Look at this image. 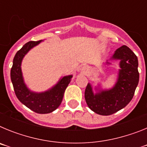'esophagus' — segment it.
<instances>
[{"instance_id":"1","label":"esophagus","mask_w":147,"mask_h":147,"mask_svg":"<svg viewBox=\"0 0 147 147\" xmlns=\"http://www.w3.org/2000/svg\"><path fill=\"white\" fill-rule=\"evenodd\" d=\"M87 71H88V68H87L86 66H82V67H81V71L83 74H86Z\"/></svg>"}]
</instances>
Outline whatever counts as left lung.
<instances>
[{
  "label": "left lung",
  "mask_w": 147,
  "mask_h": 147,
  "mask_svg": "<svg viewBox=\"0 0 147 147\" xmlns=\"http://www.w3.org/2000/svg\"><path fill=\"white\" fill-rule=\"evenodd\" d=\"M110 60H119L117 80L113 88L102 89L100 85L93 93L92 85L88 83L85 92V98L89 108L102 115H112L125 107L134 96L139 81L138 71V61L136 54L129 48L123 45L114 52ZM106 65H111L107 61Z\"/></svg>",
  "instance_id": "obj_1"
}]
</instances>
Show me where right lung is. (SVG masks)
Returning a JSON list of instances; mask_svg holds the SVG:
<instances>
[{
    "label": "right lung",
    "mask_w": 147,
    "mask_h": 147,
    "mask_svg": "<svg viewBox=\"0 0 147 147\" xmlns=\"http://www.w3.org/2000/svg\"><path fill=\"white\" fill-rule=\"evenodd\" d=\"M41 42L42 40L28 42L16 53L11 69V80L17 98L22 104L37 113L45 114L53 112L60 105L73 75L60 78L55 85L46 91L37 93L27 87L22 73V61L31 49Z\"/></svg>",
    "instance_id": "obj_1"
}]
</instances>
